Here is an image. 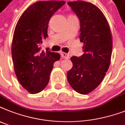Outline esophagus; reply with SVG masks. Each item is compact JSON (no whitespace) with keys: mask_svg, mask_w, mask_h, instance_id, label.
Wrapping results in <instances>:
<instances>
[{"mask_svg":"<svg viewBox=\"0 0 125 125\" xmlns=\"http://www.w3.org/2000/svg\"><path fill=\"white\" fill-rule=\"evenodd\" d=\"M60 55L61 57L62 58H65V59H68V58H69V55L68 54L65 53V52H61Z\"/></svg>","mask_w":125,"mask_h":125,"instance_id":"34e87169","label":"esophagus"}]
</instances>
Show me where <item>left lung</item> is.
<instances>
[{"mask_svg": "<svg viewBox=\"0 0 125 125\" xmlns=\"http://www.w3.org/2000/svg\"><path fill=\"white\" fill-rule=\"evenodd\" d=\"M80 22V42L83 54L72 56L73 67L67 80L75 91L89 94L101 83L110 66L112 40L108 23L101 10L92 3L68 2Z\"/></svg>", "mask_w": 125, "mask_h": 125, "instance_id": "1", "label": "left lung"}]
</instances>
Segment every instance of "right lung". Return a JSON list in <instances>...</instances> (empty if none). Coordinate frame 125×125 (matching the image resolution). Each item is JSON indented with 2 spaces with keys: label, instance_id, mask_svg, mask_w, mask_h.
<instances>
[{
  "label": "right lung",
  "instance_id": "add662e5",
  "mask_svg": "<svg viewBox=\"0 0 125 125\" xmlns=\"http://www.w3.org/2000/svg\"><path fill=\"white\" fill-rule=\"evenodd\" d=\"M65 1H38L27 8L18 20L13 34L11 54L15 72L21 85L31 94L45 89L58 53L41 51L48 36L49 20Z\"/></svg>",
  "mask_w": 125,
  "mask_h": 125
}]
</instances>
